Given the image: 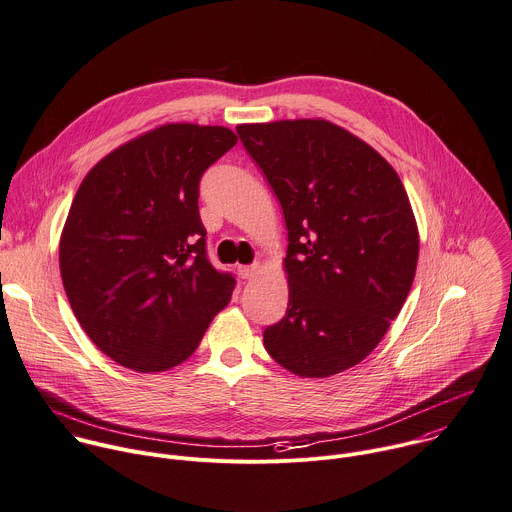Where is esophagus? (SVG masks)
I'll return each instance as SVG.
<instances>
[{"label":"esophagus","instance_id":"esophagus-1","mask_svg":"<svg viewBox=\"0 0 512 512\" xmlns=\"http://www.w3.org/2000/svg\"><path fill=\"white\" fill-rule=\"evenodd\" d=\"M259 267L257 265H239L237 267V273L243 277V279H253L257 275Z\"/></svg>","mask_w":512,"mask_h":512}]
</instances>
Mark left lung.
I'll list each match as a JSON object with an SVG mask.
<instances>
[{"mask_svg": "<svg viewBox=\"0 0 512 512\" xmlns=\"http://www.w3.org/2000/svg\"><path fill=\"white\" fill-rule=\"evenodd\" d=\"M287 227L289 303L265 327L269 356L301 378L360 364L400 313L418 263V227L396 170L327 120L241 124Z\"/></svg>", "mask_w": 512, "mask_h": 512, "instance_id": "8db88e82", "label": "left lung"}]
</instances>
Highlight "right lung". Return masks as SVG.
Masks as SVG:
<instances>
[{
  "label": "right lung",
  "instance_id": "add662e5",
  "mask_svg": "<svg viewBox=\"0 0 512 512\" xmlns=\"http://www.w3.org/2000/svg\"><path fill=\"white\" fill-rule=\"evenodd\" d=\"M235 144L223 126L166 124L82 181L60 271L82 329L116 364L142 374L183 364L229 303L237 281L209 261L199 185Z\"/></svg>",
  "mask_w": 512,
  "mask_h": 512
}]
</instances>
